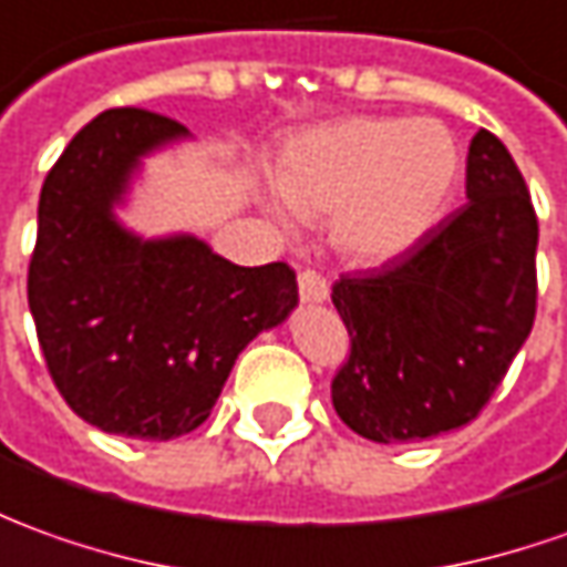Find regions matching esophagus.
Wrapping results in <instances>:
<instances>
[{"label":"esophagus","instance_id":"obj_1","mask_svg":"<svg viewBox=\"0 0 567 567\" xmlns=\"http://www.w3.org/2000/svg\"><path fill=\"white\" fill-rule=\"evenodd\" d=\"M298 291H300V300H307V303H319V300L329 298V282H326L316 269H300Z\"/></svg>","mask_w":567,"mask_h":567}]
</instances>
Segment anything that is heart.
Masks as SVG:
<instances>
[{
	"mask_svg": "<svg viewBox=\"0 0 567 567\" xmlns=\"http://www.w3.org/2000/svg\"><path fill=\"white\" fill-rule=\"evenodd\" d=\"M460 179V145L434 117H341L288 142L276 183L303 223L332 219L338 251L384 264L431 233Z\"/></svg>",
	"mask_w": 567,
	"mask_h": 567,
	"instance_id": "1",
	"label": "heart"
}]
</instances>
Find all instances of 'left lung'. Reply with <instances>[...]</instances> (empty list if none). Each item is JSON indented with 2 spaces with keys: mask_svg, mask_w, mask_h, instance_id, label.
Masks as SVG:
<instances>
[{
  "mask_svg": "<svg viewBox=\"0 0 567 567\" xmlns=\"http://www.w3.org/2000/svg\"><path fill=\"white\" fill-rule=\"evenodd\" d=\"M465 195L410 251L332 285L350 334L332 403L365 441L410 444L468 425L530 334L537 214L491 130L468 145Z\"/></svg>",
  "mask_w": 567,
  "mask_h": 567,
  "instance_id": "1",
  "label": "left lung"
}]
</instances>
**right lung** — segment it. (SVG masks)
Returning a JSON list of instances; mask_svg holds the SVG:
<instances>
[{"mask_svg":"<svg viewBox=\"0 0 567 567\" xmlns=\"http://www.w3.org/2000/svg\"><path fill=\"white\" fill-rule=\"evenodd\" d=\"M186 136L145 107L90 121L40 192L27 300L45 369L83 422L138 441L202 425L254 334L298 303L288 264L235 267L198 238L142 241L117 226L138 154Z\"/></svg>","mask_w":567,"mask_h":567,"instance_id":"right-lung-1","label":"right lung"}]
</instances>
